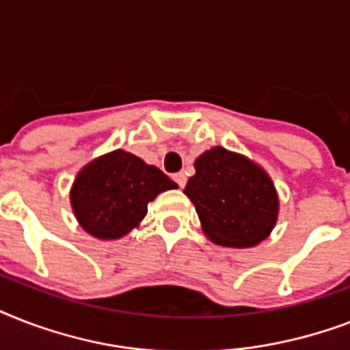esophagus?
<instances>
[{
	"mask_svg": "<svg viewBox=\"0 0 350 350\" xmlns=\"http://www.w3.org/2000/svg\"><path fill=\"white\" fill-rule=\"evenodd\" d=\"M174 181L180 185V189H183L187 183V176L183 172H178V174H174Z\"/></svg>",
	"mask_w": 350,
	"mask_h": 350,
	"instance_id": "esophagus-1",
	"label": "esophagus"
}]
</instances>
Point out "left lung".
I'll list each match as a JSON object with an SVG mask.
<instances>
[{"label": "left lung", "instance_id": "left-lung-1", "mask_svg": "<svg viewBox=\"0 0 350 350\" xmlns=\"http://www.w3.org/2000/svg\"><path fill=\"white\" fill-rule=\"evenodd\" d=\"M185 194L213 243L250 249L271 236L280 198L271 176L243 154L213 147L194 161Z\"/></svg>", "mask_w": 350, "mask_h": 350}]
</instances>
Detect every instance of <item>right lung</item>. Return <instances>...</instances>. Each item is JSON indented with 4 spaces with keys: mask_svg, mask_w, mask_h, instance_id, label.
Returning <instances> with one entry per match:
<instances>
[{
    "mask_svg": "<svg viewBox=\"0 0 350 350\" xmlns=\"http://www.w3.org/2000/svg\"><path fill=\"white\" fill-rule=\"evenodd\" d=\"M170 189L178 185L158 167L116 148L79 170L70 189V205L85 232L111 241L139 227L148 203Z\"/></svg>",
    "mask_w": 350,
    "mask_h": 350,
    "instance_id": "obj_1",
    "label": "right lung"
}]
</instances>
